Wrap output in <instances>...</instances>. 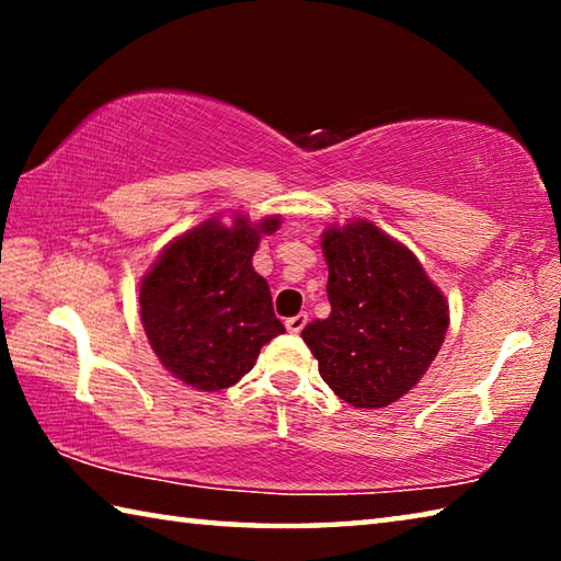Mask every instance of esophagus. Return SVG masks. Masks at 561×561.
<instances>
[{
	"label": "esophagus",
	"mask_w": 561,
	"mask_h": 561,
	"mask_svg": "<svg viewBox=\"0 0 561 561\" xmlns=\"http://www.w3.org/2000/svg\"><path fill=\"white\" fill-rule=\"evenodd\" d=\"M307 321H309L307 314H297V317H289L287 321H284V327H287L289 334H299V331L307 327Z\"/></svg>",
	"instance_id": "1"
}]
</instances>
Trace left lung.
Returning a JSON list of instances; mask_svg holds the SVG:
<instances>
[{
    "label": "left lung",
    "instance_id": "obj_1",
    "mask_svg": "<svg viewBox=\"0 0 561 561\" xmlns=\"http://www.w3.org/2000/svg\"><path fill=\"white\" fill-rule=\"evenodd\" d=\"M331 314L304 327L341 401L383 408L421 381L448 331V301L405 244L356 220L321 234Z\"/></svg>",
    "mask_w": 561,
    "mask_h": 561
}]
</instances>
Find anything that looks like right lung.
<instances>
[{
    "label": "right lung",
    "instance_id": "obj_1",
    "mask_svg": "<svg viewBox=\"0 0 561 561\" xmlns=\"http://www.w3.org/2000/svg\"><path fill=\"white\" fill-rule=\"evenodd\" d=\"M279 215L250 222L217 217L170 242L140 282V321L170 374L197 391H220L252 371L260 348L284 334L270 284L252 267Z\"/></svg>",
    "mask_w": 561,
    "mask_h": 561
}]
</instances>
